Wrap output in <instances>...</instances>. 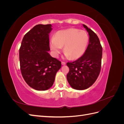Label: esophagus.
<instances>
[{
	"mask_svg": "<svg viewBox=\"0 0 124 124\" xmlns=\"http://www.w3.org/2000/svg\"><path fill=\"white\" fill-rule=\"evenodd\" d=\"M62 65H66V62H62Z\"/></svg>",
	"mask_w": 124,
	"mask_h": 124,
	"instance_id": "obj_1",
	"label": "esophagus"
}]
</instances>
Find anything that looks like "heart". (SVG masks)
<instances>
[{"label":"heart","instance_id":"b5f03b06","mask_svg":"<svg viewBox=\"0 0 124 124\" xmlns=\"http://www.w3.org/2000/svg\"><path fill=\"white\" fill-rule=\"evenodd\" d=\"M89 40L87 33L76 28H69L59 31L50 42L53 54L57 57L62 50L67 58L73 59L81 57L85 53Z\"/></svg>","mask_w":124,"mask_h":124}]
</instances>
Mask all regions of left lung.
<instances>
[{
  "mask_svg": "<svg viewBox=\"0 0 124 124\" xmlns=\"http://www.w3.org/2000/svg\"><path fill=\"white\" fill-rule=\"evenodd\" d=\"M89 36L85 53L77 61L68 62L69 71L67 75L68 83L73 88L84 90L91 86L98 78L101 68L102 47L99 39L92 29L83 24Z\"/></svg>",
  "mask_w": 124,
  "mask_h": 124,
  "instance_id": "left-lung-1",
  "label": "left lung"
}]
</instances>
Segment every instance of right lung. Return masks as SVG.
Here are the masks:
<instances>
[{
    "instance_id": "obj_1",
    "label": "right lung",
    "mask_w": 124,
    "mask_h": 124,
    "mask_svg": "<svg viewBox=\"0 0 124 124\" xmlns=\"http://www.w3.org/2000/svg\"><path fill=\"white\" fill-rule=\"evenodd\" d=\"M51 27V24L34 26L25 35L19 50L22 76L30 87L37 91L51 87L62 66L61 61L48 53Z\"/></svg>"
}]
</instances>
